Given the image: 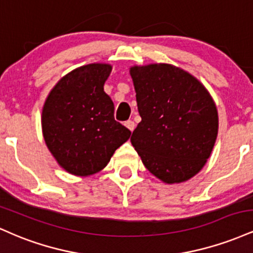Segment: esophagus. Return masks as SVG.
I'll return each mask as SVG.
<instances>
[{"instance_id":"1","label":"esophagus","mask_w":253,"mask_h":253,"mask_svg":"<svg viewBox=\"0 0 253 253\" xmlns=\"http://www.w3.org/2000/svg\"><path fill=\"white\" fill-rule=\"evenodd\" d=\"M125 126H126L127 128H128V129L130 130V132H133V130H134V128H135L134 121H132V120L126 121V123H125Z\"/></svg>"}]
</instances>
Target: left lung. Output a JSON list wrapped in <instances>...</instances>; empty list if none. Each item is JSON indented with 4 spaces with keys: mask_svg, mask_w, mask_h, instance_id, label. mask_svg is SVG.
Listing matches in <instances>:
<instances>
[{
    "mask_svg": "<svg viewBox=\"0 0 253 253\" xmlns=\"http://www.w3.org/2000/svg\"><path fill=\"white\" fill-rule=\"evenodd\" d=\"M141 121L130 136L141 162L168 184L199 173L215 144L219 117L206 86L165 63L129 68Z\"/></svg>",
    "mask_w": 253,
    "mask_h": 253,
    "instance_id": "1",
    "label": "left lung"
}]
</instances>
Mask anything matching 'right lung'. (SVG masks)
<instances>
[{"label": "right lung", "instance_id": "add662e5", "mask_svg": "<svg viewBox=\"0 0 253 253\" xmlns=\"http://www.w3.org/2000/svg\"><path fill=\"white\" fill-rule=\"evenodd\" d=\"M112 65L94 63L60 78L42 107V128L57 163L75 176L98 172L130 130L114 119V103L103 85Z\"/></svg>", "mask_w": 253, "mask_h": 253}]
</instances>
